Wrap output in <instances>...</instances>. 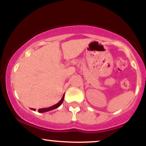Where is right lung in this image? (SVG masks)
<instances>
[{"label":"right lung","instance_id":"right-lung-1","mask_svg":"<svg viewBox=\"0 0 146 146\" xmlns=\"http://www.w3.org/2000/svg\"><path fill=\"white\" fill-rule=\"evenodd\" d=\"M64 94L63 97H62V98L61 100H60V101L58 102V103H57L56 104L52 106L48 107V108H40V109L38 110V112H39V113H45V112H48V111H50V110L56 109V108H58V107L60 106V105H61L62 104V102L64 101ZM31 109L32 110H34V111H35V110H36V109H35V108H31Z\"/></svg>","mask_w":146,"mask_h":146}]
</instances>
